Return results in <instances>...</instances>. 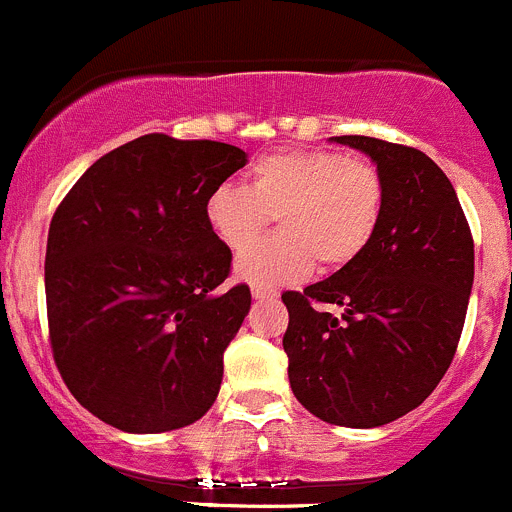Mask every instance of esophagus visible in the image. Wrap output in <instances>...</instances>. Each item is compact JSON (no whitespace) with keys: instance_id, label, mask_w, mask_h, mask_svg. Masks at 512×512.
I'll return each instance as SVG.
<instances>
[{"instance_id":"1","label":"esophagus","mask_w":512,"mask_h":512,"mask_svg":"<svg viewBox=\"0 0 512 512\" xmlns=\"http://www.w3.org/2000/svg\"><path fill=\"white\" fill-rule=\"evenodd\" d=\"M251 296L256 301H266V299H276V291L266 289V286H251Z\"/></svg>"}]
</instances>
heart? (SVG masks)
<instances>
[{"instance_id": "b5f03b06", "label": "heart", "mask_w": 512, "mask_h": 512, "mask_svg": "<svg viewBox=\"0 0 512 512\" xmlns=\"http://www.w3.org/2000/svg\"><path fill=\"white\" fill-rule=\"evenodd\" d=\"M382 206V175L362 155L286 150L253 165L248 188L218 186L206 201V221L228 251L242 253L276 215L282 233L247 250L236 271L253 286H284L304 279L314 264L339 271L357 261Z\"/></svg>"}]
</instances>
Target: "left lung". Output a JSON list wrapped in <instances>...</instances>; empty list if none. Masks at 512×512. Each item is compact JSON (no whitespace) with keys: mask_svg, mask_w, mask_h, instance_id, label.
Here are the masks:
<instances>
[{"mask_svg":"<svg viewBox=\"0 0 512 512\" xmlns=\"http://www.w3.org/2000/svg\"><path fill=\"white\" fill-rule=\"evenodd\" d=\"M334 143L377 165L384 206L357 261L286 291L284 352L301 405L329 425L382 427L420 407L455 357L475 276L472 233L422 150L367 135ZM343 311L334 317L328 306Z\"/></svg>","mask_w":512,"mask_h":512,"instance_id":"8db88e82","label":"left lung"}]
</instances>
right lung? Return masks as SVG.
Listing matches in <instances>:
<instances>
[{
    "label": "right lung",
    "instance_id": "1",
    "mask_svg": "<svg viewBox=\"0 0 512 512\" xmlns=\"http://www.w3.org/2000/svg\"><path fill=\"white\" fill-rule=\"evenodd\" d=\"M243 165L236 145L150 133L102 155L57 206L45 256L52 354L97 420L155 435L216 402L251 291L223 286L231 251L206 201Z\"/></svg>",
    "mask_w": 512,
    "mask_h": 512
}]
</instances>
